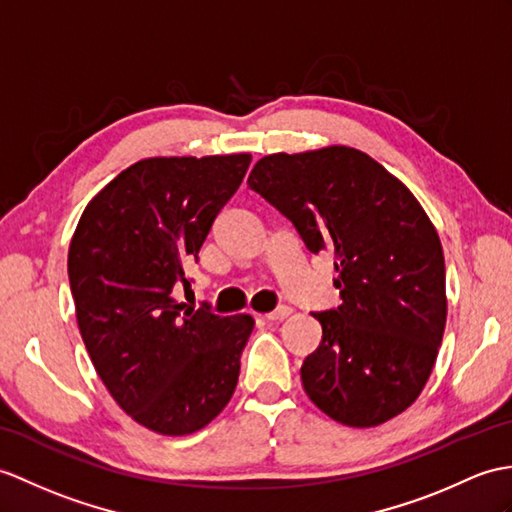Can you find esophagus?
<instances>
[{
	"label": "esophagus",
	"instance_id": "1",
	"mask_svg": "<svg viewBox=\"0 0 512 512\" xmlns=\"http://www.w3.org/2000/svg\"><path fill=\"white\" fill-rule=\"evenodd\" d=\"M292 314V307H288V305H281V307H277L275 312H270V314H266L264 318L268 320V323H279V320H285Z\"/></svg>",
	"mask_w": 512,
	"mask_h": 512
}]
</instances>
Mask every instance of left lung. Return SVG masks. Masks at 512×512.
<instances>
[{
    "label": "left lung",
    "instance_id": "1",
    "mask_svg": "<svg viewBox=\"0 0 512 512\" xmlns=\"http://www.w3.org/2000/svg\"><path fill=\"white\" fill-rule=\"evenodd\" d=\"M248 187L307 251L334 257L342 305L314 314L323 340L301 366L307 397L349 427L397 417L421 395L447 320L443 246L419 200L347 146L268 154Z\"/></svg>",
    "mask_w": 512,
    "mask_h": 512
}]
</instances>
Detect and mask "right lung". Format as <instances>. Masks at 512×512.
I'll return each instance as SVG.
<instances>
[{"label": "right lung", "instance_id": "add662e5", "mask_svg": "<svg viewBox=\"0 0 512 512\" xmlns=\"http://www.w3.org/2000/svg\"><path fill=\"white\" fill-rule=\"evenodd\" d=\"M251 154L152 157L117 174L82 211L67 270L80 336L126 414L163 436L202 430L231 401L255 320L181 314L185 279Z\"/></svg>", "mask_w": 512, "mask_h": 512}]
</instances>
